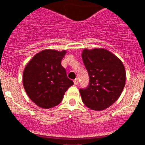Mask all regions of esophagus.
<instances>
[{
	"label": "esophagus",
	"mask_w": 145,
	"mask_h": 145,
	"mask_svg": "<svg viewBox=\"0 0 145 145\" xmlns=\"http://www.w3.org/2000/svg\"><path fill=\"white\" fill-rule=\"evenodd\" d=\"M74 85H78V78H76L74 80Z\"/></svg>",
	"instance_id": "esophagus-1"
}]
</instances>
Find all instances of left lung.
<instances>
[{
    "mask_svg": "<svg viewBox=\"0 0 145 145\" xmlns=\"http://www.w3.org/2000/svg\"><path fill=\"white\" fill-rule=\"evenodd\" d=\"M82 59L90 77L86 89H80L86 106L102 111L113 105L125 84V70L121 59L105 48L84 49Z\"/></svg>",
    "mask_w": 145,
    "mask_h": 145,
    "instance_id": "left-lung-1",
    "label": "left lung"
}]
</instances>
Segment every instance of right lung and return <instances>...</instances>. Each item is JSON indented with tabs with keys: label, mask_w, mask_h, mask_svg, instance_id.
Returning <instances> with one entry per match:
<instances>
[{
	"label": "right lung",
	"mask_w": 145,
	"mask_h": 145,
	"mask_svg": "<svg viewBox=\"0 0 145 145\" xmlns=\"http://www.w3.org/2000/svg\"><path fill=\"white\" fill-rule=\"evenodd\" d=\"M67 51L47 49L35 55L23 72V86L37 106L50 109L62 102L67 89L74 85L61 64Z\"/></svg>",
	"instance_id": "right-lung-1"
}]
</instances>
